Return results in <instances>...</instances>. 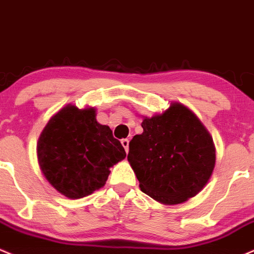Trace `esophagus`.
<instances>
[{"label":"esophagus","mask_w":254,"mask_h":254,"mask_svg":"<svg viewBox=\"0 0 254 254\" xmlns=\"http://www.w3.org/2000/svg\"><path fill=\"white\" fill-rule=\"evenodd\" d=\"M121 145L124 146L125 151L128 152V150H129V140H128V139H122L121 140Z\"/></svg>","instance_id":"34e87169"}]
</instances>
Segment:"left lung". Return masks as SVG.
I'll list each match as a JSON object with an SVG mask.
<instances>
[{
  "label": "left lung",
  "instance_id": "8db88e82",
  "mask_svg": "<svg viewBox=\"0 0 254 254\" xmlns=\"http://www.w3.org/2000/svg\"><path fill=\"white\" fill-rule=\"evenodd\" d=\"M144 132L129 141L128 162L142 192L163 204H181L196 196L213 175V138L184 104L171 102L163 113L144 116Z\"/></svg>",
  "mask_w": 254,
  "mask_h": 254
}]
</instances>
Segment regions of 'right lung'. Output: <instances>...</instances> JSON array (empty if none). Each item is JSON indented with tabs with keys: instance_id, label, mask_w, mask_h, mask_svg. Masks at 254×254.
<instances>
[{
	"instance_id": "right-lung-1",
	"label": "right lung",
	"mask_w": 254,
	"mask_h": 254,
	"mask_svg": "<svg viewBox=\"0 0 254 254\" xmlns=\"http://www.w3.org/2000/svg\"><path fill=\"white\" fill-rule=\"evenodd\" d=\"M39 168L67 198H82L104 187L110 168L126 158L112 129L98 124L96 109L66 104L50 119L38 139Z\"/></svg>"
}]
</instances>
